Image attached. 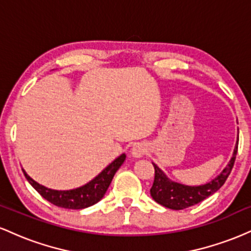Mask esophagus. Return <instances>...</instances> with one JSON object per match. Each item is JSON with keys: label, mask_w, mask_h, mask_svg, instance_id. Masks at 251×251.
I'll return each instance as SVG.
<instances>
[{"label": "esophagus", "mask_w": 251, "mask_h": 251, "mask_svg": "<svg viewBox=\"0 0 251 251\" xmlns=\"http://www.w3.org/2000/svg\"><path fill=\"white\" fill-rule=\"evenodd\" d=\"M146 152H148V149H146L145 144L143 143L135 144L133 148H132V155L134 158H142Z\"/></svg>", "instance_id": "1"}]
</instances>
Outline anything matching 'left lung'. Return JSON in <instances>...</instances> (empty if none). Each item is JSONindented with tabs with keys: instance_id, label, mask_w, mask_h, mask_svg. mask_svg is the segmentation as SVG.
I'll list each match as a JSON object with an SVG mask.
<instances>
[{
	"instance_id": "1",
	"label": "left lung",
	"mask_w": 251,
	"mask_h": 251,
	"mask_svg": "<svg viewBox=\"0 0 251 251\" xmlns=\"http://www.w3.org/2000/svg\"><path fill=\"white\" fill-rule=\"evenodd\" d=\"M237 146L238 138L234 153H232L231 159H230L229 164L226 166V169L215 179L198 186H189L177 183V181H172L166 177V175L164 174L162 170L158 168L155 164L152 163L154 166L153 185L150 190V194H151L152 198L160 205L172 210H183L201 203V201H204L209 196L218 191L222 188V185L226 183V178L229 177L230 172L234 168L236 154H237Z\"/></svg>"
}]
</instances>
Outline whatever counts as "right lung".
<instances>
[{
    "instance_id": "add662e5",
    "label": "right lung",
    "mask_w": 251,
    "mask_h": 251,
    "mask_svg": "<svg viewBox=\"0 0 251 251\" xmlns=\"http://www.w3.org/2000/svg\"><path fill=\"white\" fill-rule=\"evenodd\" d=\"M126 154L123 153L122 155L114 159L107 168H105L94 179H92L89 183L85 184V185L80 186V188L67 190V191H59V190H51L46 188V186L40 185L35 180L25 174V171L22 169L24 174L29 181V184L34 189L42 196L45 200L50 201L54 205L59 206V208L65 209H73V210H80L88 208V206L94 205L98 203L101 198L105 196L106 191H107L109 184H111L112 179H113L114 175L118 171V169L123 165L125 162Z\"/></svg>"
}]
</instances>
